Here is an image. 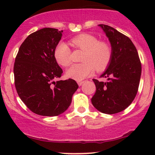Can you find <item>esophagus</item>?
<instances>
[{"instance_id": "1", "label": "esophagus", "mask_w": 155, "mask_h": 155, "mask_svg": "<svg viewBox=\"0 0 155 155\" xmlns=\"http://www.w3.org/2000/svg\"><path fill=\"white\" fill-rule=\"evenodd\" d=\"M83 83H84L83 81H78V85H79V86H81Z\"/></svg>"}]
</instances>
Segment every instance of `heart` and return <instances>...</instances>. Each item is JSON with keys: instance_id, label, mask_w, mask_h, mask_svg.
<instances>
[{"instance_id": "obj_1", "label": "heart", "mask_w": 155, "mask_h": 155, "mask_svg": "<svg viewBox=\"0 0 155 155\" xmlns=\"http://www.w3.org/2000/svg\"><path fill=\"white\" fill-rule=\"evenodd\" d=\"M74 48L83 51L81 63L73 64L66 71L68 78L82 80L94 73V70L104 71L111 63L113 48L108 41H99L96 36L80 34L71 39ZM54 58L61 66H68L71 61V50L64 42L59 43L54 50Z\"/></svg>"}]
</instances>
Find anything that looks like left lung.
<instances>
[{
	"mask_svg": "<svg viewBox=\"0 0 155 155\" xmlns=\"http://www.w3.org/2000/svg\"><path fill=\"white\" fill-rule=\"evenodd\" d=\"M99 26L111 42L113 56L107 70L100 76L107 81L92 80L96 92L91 101L98 111L114 114L124 111L134 100L140 80L141 62L136 48L127 36L109 25Z\"/></svg>",
	"mask_w": 155,
	"mask_h": 155,
	"instance_id": "obj_1",
	"label": "left lung"
}]
</instances>
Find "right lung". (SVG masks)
I'll return each mask as SVG.
<instances>
[{"instance_id":"right-lung-1","label":"right lung","mask_w":155,"mask_h":155,"mask_svg":"<svg viewBox=\"0 0 155 155\" xmlns=\"http://www.w3.org/2000/svg\"><path fill=\"white\" fill-rule=\"evenodd\" d=\"M63 30L46 27L31 33L21 44L14 63L17 92L28 109L38 115L56 116L67 110L78 88L73 79L62 76L54 50Z\"/></svg>"}]
</instances>
